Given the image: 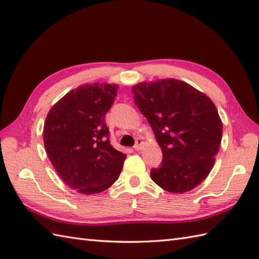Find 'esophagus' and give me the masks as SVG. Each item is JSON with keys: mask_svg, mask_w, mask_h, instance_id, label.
<instances>
[{"mask_svg": "<svg viewBox=\"0 0 259 259\" xmlns=\"http://www.w3.org/2000/svg\"><path fill=\"white\" fill-rule=\"evenodd\" d=\"M142 146H144V140H142L141 138H138L136 140V145H135V150H137V151H139V150H141V148H142Z\"/></svg>", "mask_w": 259, "mask_h": 259, "instance_id": "obj_1", "label": "esophagus"}]
</instances>
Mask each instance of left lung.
Returning a JSON list of instances; mask_svg holds the SVG:
<instances>
[{"label":"left lung","mask_w":259,"mask_h":259,"mask_svg":"<svg viewBox=\"0 0 259 259\" xmlns=\"http://www.w3.org/2000/svg\"><path fill=\"white\" fill-rule=\"evenodd\" d=\"M136 106L147 118L162 150L151 179L172 194L200 185L214 163L223 123L213 102L184 81L163 79L133 87Z\"/></svg>","instance_id":"1"}]
</instances>
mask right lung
I'll return each mask as SVG.
<instances>
[{"instance_id":"obj_1","label":"right lung","mask_w":259,"mask_h":259,"mask_svg":"<svg viewBox=\"0 0 259 259\" xmlns=\"http://www.w3.org/2000/svg\"><path fill=\"white\" fill-rule=\"evenodd\" d=\"M117 91L115 84L80 85L47 115L43 140L48 157L64 183L80 194L108 189L122 170L126 155L110 144L104 121Z\"/></svg>"}]
</instances>
